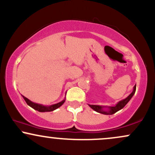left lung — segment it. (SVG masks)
<instances>
[{
	"mask_svg": "<svg viewBox=\"0 0 155 155\" xmlns=\"http://www.w3.org/2000/svg\"><path fill=\"white\" fill-rule=\"evenodd\" d=\"M136 84L133 87V92H131L130 95L127 96L126 98L123 99V100L119 101L118 103L116 104V106H99V105H89L90 108H92L94 111L98 112V113L103 114H106V115H111L115 114L116 112H117L123 108L125 105L129 102L130 100L133 97V96L134 95L135 92H136Z\"/></svg>",
	"mask_w": 155,
	"mask_h": 155,
	"instance_id": "obj_1",
	"label": "left lung"
}]
</instances>
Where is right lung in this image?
<instances>
[{
  "instance_id": "obj_1",
  "label": "right lung",
  "mask_w": 155,
  "mask_h": 155,
  "mask_svg": "<svg viewBox=\"0 0 155 155\" xmlns=\"http://www.w3.org/2000/svg\"><path fill=\"white\" fill-rule=\"evenodd\" d=\"M22 96L23 98H24V100L25 101V102L27 103V104H28V106H31V107L33 108V109L36 110V111H40V112H47V111H54V110L60 107V106H61L65 101V99H64V100L60 101V102H59V103H58V104L51 105V106H44V105H42V104H36V103H34V102H33V101H30L29 99L27 98V97H25V96H23V95H22Z\"/></svg>"
}]
</instances>
